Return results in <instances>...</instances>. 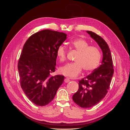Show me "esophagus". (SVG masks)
Masks as SVG:
<instances>
[{
  "mask_svg": "<svg viewBox=\"0 0 130 130\" xmlns=\"http://www.w3.org/2000/svg\"><path fill=\"white\" fill-rule=\"evenodd\" d=\"M69 81H70V78L69 77H66L64 79V82H66V83H67V82Z\"/></svg>",
  "mask_w": 130,
  "mask_h": 130,
  "instance_id": "esophagus-1",
  "label": "esophagus"
}]
</instances>
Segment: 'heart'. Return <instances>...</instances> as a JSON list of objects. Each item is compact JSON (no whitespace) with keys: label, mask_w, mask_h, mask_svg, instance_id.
I'll return each mask as SVG.
<instances>
[{"label":"heart","mask_w":130,"mask_h":130,"mask_svg":"<svg viewBox=\"0 0 130 130\" xmlns=\"http://www.w3.org/2000/svg\"><path fill=\"white\" fill-rule=\"evenodd\" d=\"M70 44L75 49L78 54L74 62L67 64L60 69V72L71 77L78 76L82 71L89 73L96 69L99 65L101 58L100 51L96 46H89L87 41L84 39H77L70 42ZM56 54L61 62L66 60L67 50L64 45L58 47Z\"/></svg>","instance_id":"1"}]
</instances>
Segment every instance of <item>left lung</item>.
<instances>
[{
	"mask_svg": "<svg viewBox=\"0 0 130 130\" xmlns=\"http://www.w3.org/2000/svg\"><path fill=\"white\" fill-rule=\"evenodd\" d=\"M102 50L101 64L88 76L78 81V89L73 96L74 102L84 108L95 106L104 99L109 89L114 73L113 61L107 43L92 31H87Z\"/></svg>",
	"mask_w": 130,
	"mask_h": 130,
	"instance_id": "left-lung-1",
	"label": "left lung"
}]
</instances>
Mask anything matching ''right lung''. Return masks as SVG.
<instances>
[{
  "label": "right lung",
  "instance_id": "1",
  "mask_svg": "<svg viewBox=\"0 0 130 130\" xmlns=\"http://www.w3.org/2000/svg\"><path fill=\"white\" fill-rule=\"evenodd\" d=\"M67 35L51 30L35 33L24 44L18 62L21 86L27 98L35 105L50 103L63 84L64 76L55 71L58 47Z\"/></svg>",
  "mask_w": 130,
  "mask_h": 130
}]
</instances>
